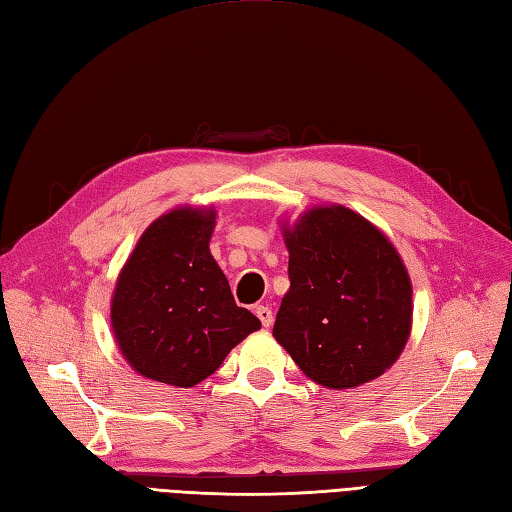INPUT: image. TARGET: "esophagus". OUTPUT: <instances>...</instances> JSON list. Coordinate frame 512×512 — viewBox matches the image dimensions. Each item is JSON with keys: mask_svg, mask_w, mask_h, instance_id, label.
Returning <instances> with one entry per match:
<instances>
[{"mask_svg": "<svg viewBox=\"0 0 512 512\" xmlns=\"http://www.w3.org/2000/svg\"><path fill=\"white\" fill-rule=\"evenodd\" d=\"M254 313H256V317L260 319V323H263L265 328H269L271 323H273V313H271L269 306H256Z\"/></svg>", "mask_w": 512, "mask_h": 512, "instance_id": "esophagus-1", "label": "esophagus"}]
</instances>
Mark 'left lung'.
<instances>
[{"mask_svg":"<svg viewBox=\"0 0 512 512\" xmlns=\"http://www.w3.org/2000/svg\"><path fill=\"white\" fill-rule=\"evenodd\" d=\"M291 289L273 336L310 380L350 389L402 354L413 289L386 236L350 208H313L284 230Z\"/></svg>","mask_w":512,"mask_h":512,"instance_id":"1","label":"left lung"}]
</instances>
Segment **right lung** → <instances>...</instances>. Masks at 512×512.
Wrapping results in <instances>:
<instances>
[{"label": "right lung", "mask_w": 512, "mask_h": 512, "mask_svg": "<svg viewBox=\"0 0 512 512\" xmlns=\"http://www.w3.org/2000/svg\"><path fill=\"white\" fill-rule=\"evenodd\" d=\"M215 213L180 208L145 230L117 280L112 330L141 376L189 386L215 373L249 332L256 315L236 306L210 256Z\"/></svg>", "instance_id": "right-lung-1"}]
</instances>
